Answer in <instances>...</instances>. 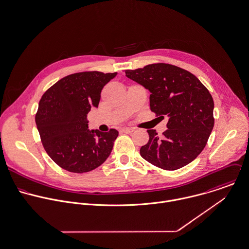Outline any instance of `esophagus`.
<instances>
[{"mask_svg":"<svg viewBox=\"0 0 249 249\" xmlns=\"http://www.w3.org/2000/svg\"><path fill=\"white\" fill-rule=\"evenodd\" d=\"M135 130L132 128H121L120 132L121 133H125V134H132Z\"/></svg>","mask_w":249,"mask_h":249,"instance_id":"34e87169","label":"esophagus"}]
</instances>
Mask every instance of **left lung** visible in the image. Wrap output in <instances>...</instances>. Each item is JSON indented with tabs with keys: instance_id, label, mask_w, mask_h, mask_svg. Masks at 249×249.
Segmentation results:
<instances>
[{
	"instance_id": "1",
	"label": "left lung",
	"mask_w": 249,
	"mask_h": 249,
	"mask_svg": "<svg viewBox=\"0 0 249 249\" xmlns=\"http://www.w3.org/2000/svg\"><path fill=\"white\" fill-rule=\"evenodd\" d=\"M124 72L149 89L151 111L169 117L162 138L156 130H147L149 141L142 146L141 156L164 170L192 162L206 146L214 124L213 100L207 88L191 72L168 63Z\"/></svg>"
}]
</instances>
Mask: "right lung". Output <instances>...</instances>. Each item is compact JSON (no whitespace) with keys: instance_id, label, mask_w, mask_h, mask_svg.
<instances>
[{"instance_id":"1","label":"right lung","mask_w":249,"mask_h":249,"mask_svg":"<svg viewBox=\"0 0 249 249\" xmlns=\"http://www.w3.org/2000/svg\"><path fill=\"white\" fill-rule=\"evenodd\" d=\"M114 73L84 71L68 75L48 89L39 101L36 124L42 145L61 168L84 173L101 165L118 136L88 129V113L98 107L101 91Z\"/></svg>"}]
</instances>
